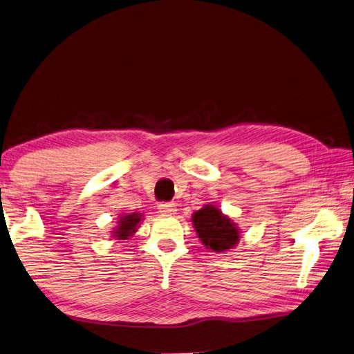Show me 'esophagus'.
Here are the masks:
<instances>
[{
    "label": "esophagus",
    "mask_w": 354,
    "mask_h": 354,
    "mask_svg": "<svg viewBox=\"0 0 354 354\" xmlns=\"http://www.w3.org/2000/svg\"><path fill=\"white\" fill-rule=\"evenodd\" d=\"M158 209L162 216H174L176 214V205L170 202H162L158 205Z\"/></svg>",
    "instance_id": "esophagus-1"
}]
</instances>
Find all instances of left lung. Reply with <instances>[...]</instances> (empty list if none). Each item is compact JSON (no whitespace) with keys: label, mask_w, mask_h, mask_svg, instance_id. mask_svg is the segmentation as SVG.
I'll return each mask as SVG.
<instances>
[{"label":"left lung","mask_w":354,"mask_h":354,"mask_svg":"<svg viewBox=\"0 0 354 354\" xmlns=\"http://www.w3.org/2000/svg\"><path fill=\"white\" fill-rule=\"evenodd\" d=\"M192 221L202 244L212 252L223 253L240 243V229L216 205H205L194 212Z\"/></svg>","instance_id":"left-lung-1"}]
</instances>
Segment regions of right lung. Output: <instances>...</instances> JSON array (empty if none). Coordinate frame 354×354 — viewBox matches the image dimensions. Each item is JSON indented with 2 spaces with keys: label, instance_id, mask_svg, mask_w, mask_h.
Wrapping results in <instances>:
<instances>
[{
  "label": "right lung",
  "instance_id": "add662e5",
  "mask_svg": "<svg viewBox=\"0 0 354 354\" xmlns=\"http://www.w3.org/2000/svg\"><path fill=\"white\" fill-rule=\"evenodd\" d=\"M142 220V212H128V214H122L118 221V226L114 227L113 236L116 238V240H128L129 236H133L137 232V227Z\"/></svg>",
  "mask_w": 354,
  "mask_h": 354
}]
</instances>
